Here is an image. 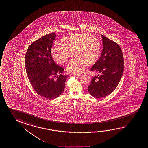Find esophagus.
Returning a JSON list of instances; mask_svg holds the SVG:
<instances>
[{
  "label": "esophagus",
  "instance_id": "34e87169",
  "mask_svg": "<svg viewBox=\"0 0 148 148\" xmlns=\"http://www.w3.org/2000/svg\"><path fill=\"white\" fill-rule=\"evenodd\" d=\"M73 75L75 76H82V74H73Z\"/></svg>",
  "mask_w": 148,
  "mask_h": 148
}]
</instances>
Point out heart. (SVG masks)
Here are the masks:
<instances>
[{"label":"heart","instance_id":"obj_1","mask_svg":"<svg viewBox=\"0 0 148 148\" xmlns=\"http://www.w3.org/2000/svg\"><path fill=\"white\" fill-rule=\"evenodd\" d=\"M61 43L53 47L51 56L56 63L63 64L74 51L75 57L66 66V70L70 72H82L89 63L93 64L99 58L101 45L97 37L93 34L72 33L63 37Z\"/></svg>","mask_w":148,"mask_h":148}]
</instances>
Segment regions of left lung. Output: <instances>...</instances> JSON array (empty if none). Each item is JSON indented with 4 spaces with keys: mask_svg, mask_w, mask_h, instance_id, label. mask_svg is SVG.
I'll list each match as a JSON object with an SVG mask.
<instances>
[{
    "mask_svg": "<svg viewBox=\"0 0 148 148\" xmlns=\"http://www.w3.org/2000/svg\"><path fill=\"white\" fill-rule=\"evenodd\" d=\"M103 51L99 59L91 70L100 73L93 76L88 91L96 98H102L111 94L121 80L124 71V59L118 44L101 35Z\"/></svg>",
    "mask_w": 148,
    "mask_h": 148,
    "instance_id": "obj_1",
    "label": "left lung"
}]
</instances>
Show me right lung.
<instances>
[{
	"label": "right lung",
	"instance_id": "obj_1",
	"mask_svg": "<svg viewBox=\"0 0 148 148\" xmlns=\"http://www.w3.org/2000/svg\"><path fill=\"white\" fill-rule=\"evenodd\" d=\"M56 36L54 32L38 39L29 46L25 56L26 71L32 87L39 95L49 99H56L63 92L68 77L61 74L64 69L57 66L51 56Z\"/></svg>",
	"mask_w": 148,
	"mask_h": 148
}]
</instances>
